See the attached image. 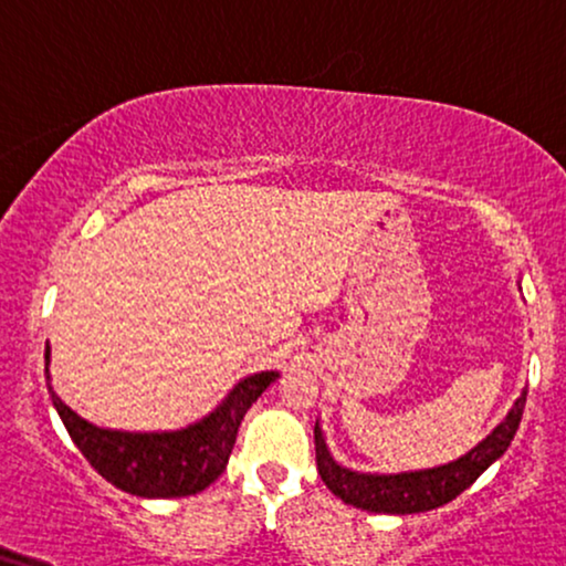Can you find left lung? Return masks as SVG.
<instances>
[{
	"label": "left lung",
	"instance_id": "1",
	"mask_svg": "<svg viewBox=\"0 0 566 566\" xmlns=\"http://www.w3.org/2000/svg\"><path fill=\"white\" fill-rule=\"evenodd\" d=\"M524 400H527V390H522L514 406L503 417L501 424L493 427V432L485 440H480L472 451L459 455L455 461L448 464L432 467V469H413V472H398V474H374V472H356V469L343 467L332 455L329 446H326L324 430L316 419V464L318 474H322L324 485L337 495L339 501L350 503V506L360 509V512L374 514H419L432 512V509L442 506V503L453 501L464 490L480 478L490 464L506 453L512 446L516 430H520Z\"/></svg>",
	"mask_w": 566,
	"mask_h": 566
}]
</instances>
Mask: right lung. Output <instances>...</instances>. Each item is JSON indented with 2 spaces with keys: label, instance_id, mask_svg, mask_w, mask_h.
I'll list each match as a JSON object with an SVG mask.
<instances>
[{
  "label": "right lung",
  "instance_id": "right-lung-1",
  "mask_svg": "<svg viewBox=\"0 0 566 566\" xmlns=\"http://www.w3.org/2000/svg\"><path fill=\"white\" fill-rule=\"evenodd\" d=\"M44 360L52 406L57 408L78 451L111 485L139 499H184L200 493L221 478L244 413L261 398L265 387L279 379L274 369L248 374L231 387L213 411L181 430L126 432L92 424L71 406H65L52 387L50 343Z\"/></svg>",
  "mask_w": 566,
  "mask_h": 566
}]
</instances>
